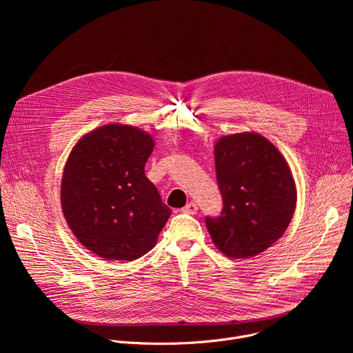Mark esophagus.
<instances>
[{"label": "esophagus", "mask_w": 353, "mask_h": 353, "mask_svg": "<svg viewBox=\"0 0 353 353\" xmlns=\"http://www.w3.org/2000/svg\"><path fill=\"white\" fill-rule=\"evenodd\" d=\"M184 214H190V215H194V214H196V211H198V207H196V204L195 203H190V204H187L183 210H181Z\"/></svg>", "instance_id": "esophagus-1"}]
</instances>
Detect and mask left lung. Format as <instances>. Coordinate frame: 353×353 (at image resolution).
<instances>
[{"label": "left lung", "instance_id": "8db88e82", "mask_svg": "<svg viewBox=\"0 0 353 353\" xmlns=\"http://www.w3.org/2000/svg\"><path fill=\"white\" fill-rule=\"evenodd\" d=\"M215 169L223 208L205 218L214 244L232 259L263 253L285 233L296 208L285 158L256 132L233 134L216 142Z\"/></svg>", "mask_w": 353, "mask_h": 353}]
</instances>
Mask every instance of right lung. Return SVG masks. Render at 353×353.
Listing matches in <instances>:
<instances>
[{
	"mask_svg": "<svg viewBox=\"0 0 353 353\" xmlns=\"http://www.w3.org/2000/svg\"><path fill=\"white\" fill-rule=\"evenodd\" d=\"M152 150L146 132L108 124L85 135L70 154L61 181L64 218L96 256L132 261L154 248L172 211L145 176Z\"/></svg>",
	"mask_w": 353,
	"mask_h": 353,
	"instance_id": "1",
	"label": "right lung"
}]
</instances>
